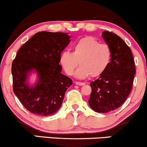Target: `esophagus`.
Returning a JSON list of instances; mask_svg holds the SVG:
<instances>
[{
	"label": "esophagus",
	"instance_id": "obj_1",
	"mask_svg": "<svg viewBox=\"0 0 147 147\" xmlns=\"http://www.w3.org/2000/svg\"><path fill=\"white\" fill-rule=\"evenodd\" d=\"M75 84H77V85L78 86H83L84 85V83H83V82H75Z\"/></svg>",
	"mask_w": 147,
	"mask_h": 147
}]
</instances>
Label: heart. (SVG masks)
I'll return each mask as SVG.
<instances>
[{"label":"heart","mask_w":147,"mask_h":147,"mask_svg":"<svg viewBox=\"0 0 147 147\" xmlns=\"http://www.w3.org/2000/svg\"><path fill=\"white\" fill-rule=\"evenodd\" d=\"M73 52L63 51L59 61L68 75H72L77 65H81L76 72L78 78L99 77L110 65L113 52L110 45L100 43L92 36H85L73 45Z\"/></svg>","instance_id":"obj_1"}]
</instances>
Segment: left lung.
Here are the masks:
<instances>
[{
	"mask_svg": "<svg viewBox=\"0 0 147 147\" xmlns=\"http://www.w3.org/2000/svg\"><path fill=\"white\" fill-rule=\"evenodd\" d=\"M102 36L110 45L113 55L107 70L90 83L89 105L98 113H108L121 106L131 92L136 74L131 49L119 36L104 31Z\"/></svg>",
	"mask_w": 147,
	"mask_h": 147,
	"instance_id": "1",
	"label": "left lung"
}]
</instances>
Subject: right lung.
Segmentation results:
<instances>
[{
  "label": "right lung",
  "instance_id": "right-lung-1",
  "mask_svg": "<svg viewBox=\"0 0 147 147\" xmlns=\"http://www.w3.org/2000/svg\"><path fill=\"white\" fill-rule=\"evenodd\" d=\"M67 33L39 32L21 47L11 64L13 90L31 113L48 116L58 111L70 78L61 73V52L70 43ZM36 70L39 79L34 87L26 84L27 75Z\"/></svg>",
  "mask_w": 147,
  "mask_h": 147
}]
</instances>
